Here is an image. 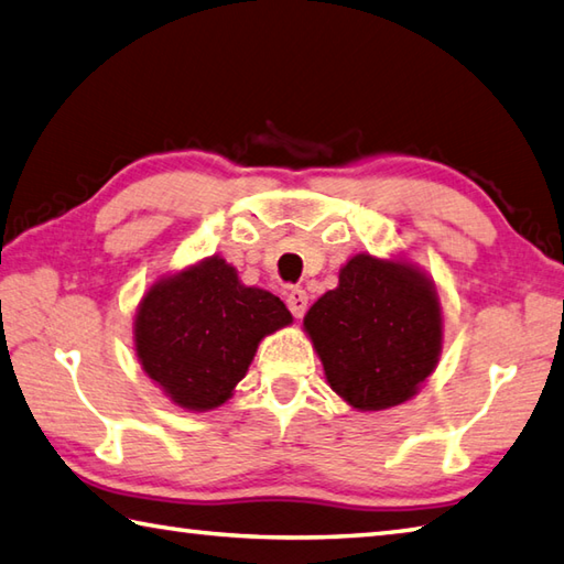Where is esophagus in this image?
<instances>
[{"label":"esophagus","instance_id":"obj_1","mask_svg":"<svg viewBox=\"0 0 564 564\" xmlns=\"http://www.w3.org/2000/svg\"><path fill=\"white\" fill-rule=\"evenodd\" d=\"M306 304H310V296H306V292L300 290V286H294V290L286 292V306H290V312L294 314V318L304 316Z\"/></svg>","mask_w":564,"mask_h":564}]
</instances>
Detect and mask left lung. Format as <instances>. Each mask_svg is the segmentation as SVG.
<instances>
[{
  "label": "left lung",
  "instance_id": "1",
  "mask_svg": "<svg viewBox=\"0 0 564 564\" xmlns=\"http://www.w3.org/2000/svg\"><path fill=\"white\" fill-rule=\"evenodd\" d=\"M328 386L356 410L410 400L442 354L440 296L410 262L356 254L304 316Z\"/></svg>",
  "mask_w": 564,
  "mask_h": 564
}]
</instances>
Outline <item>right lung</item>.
Instances as JSON below:
<instances>
[{
    "instance_id": "1",
    "label": "right lung",
    "mask_w": 564,
    "mask_h": 564,
    "mask_svg": "<svg viewBox=\"0 0 564 564\" xmlns=\"http://www.w3.org/2000/svg\"><path fill=\"white\" fill-rule=\"evenodd\" d=\"M286 324L280 296L240 284L214 254L150 286L134 316V350L169 400L206 412L232 395L262 338Z\"/></svg>"
}]
</instances>
